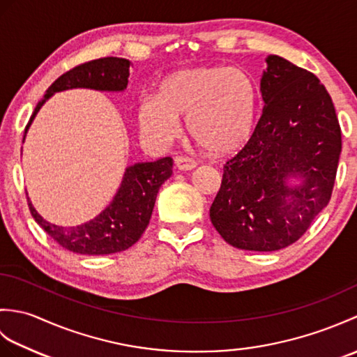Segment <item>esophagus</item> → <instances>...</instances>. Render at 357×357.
<instances>
[{
	"mask_svg": "<svg viewBox=\"0 0 357 357\" xmlns=\"http://www.w3.org/2000/svg\"><path fill=\"white\" fill-rule=\"evenodd\" d=\"M174 164H176L178 169L183 170V172L193 170L195 167L198 165V162H196L195 159L188 158V156H176V158H174Z\"/></svg>",
	"mask_w": 357,
	"mask_h": 357,
	"instance_id": "esophagus-1",
	"label": "esophagus"
}]
</instances>
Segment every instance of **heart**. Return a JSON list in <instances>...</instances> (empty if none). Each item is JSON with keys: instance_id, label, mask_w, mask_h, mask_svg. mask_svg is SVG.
I'll list each match as a JSON object with an SVG mask.
<instances>
[{"instance_id": "b5f03b06", "label": "heart", "mask_w": 357, "mask_h": 357, "mask_svg": "<svg viewBox=\"0 0 357 357\" xmlns=\"http://www.w3.org/2000/svg\"><path fill=\"white\" fill-rule=\"evenodd\" d=\"M259 93L245 72L224 66L193 67L170 73L156 95L139 102L142 133L169 142L187 121L190 138L210 155H230L242 149L256 124Z\"/></svg>"}]
</instances>
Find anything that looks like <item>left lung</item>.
Instances as JSON below:
<instances>
[{
	"instance_id": "1",
	"label": "left lung",
	"mask_w": 357,
	"mask_h": 357,
	"mask_svg": "<svg viewBox=\"0 0 357 357\" xmlns=\"http://www.w3.org/2000/svg\"><path fill=\"white\" fill-rule=\"evenodd\" d=\"M262 116L224 165L210 219L230 245L275 252L291 245L330 202L342 150L335 105L316 75L270 55ZM301 183L287 185V179Z\"/></svg>"
}]
</instances>
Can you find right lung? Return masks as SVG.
Here are the masks:
<instances>
[{"label":"right lung","mask_w":357,"mask_h":357,"mask_svg":"<svg viewBox=\"0 0 357 357\" xmlns=\"http://www.w3.org/2000/svg\"><path fill=\"white\" fill-rule=\"evenodd\" d=\"M130 61L124 58L107 56L98 58L73 67L63 73L47 89L43 100L36 104L33 115L30 116L27 128L41 105L55 92L67 89H95L118 92L124 90L128 82ZM173 159L165 156L155 162H141L128 167L123 183L110 206L92 221L77 227H58L43 219L29 201V210L38 225L56 241L59 245L79 255H110L132 247L147 229L151 211L155 207L156 195L164 181L172 176Z\"/></svg>","instance_id":"right-lung-1"}]
</instances>
